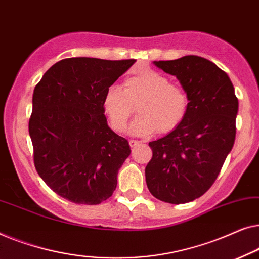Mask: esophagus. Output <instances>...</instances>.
<instances>
[{"label": "esophagus", "instance_id": "obj_1", "mask_svg": "<svg viewBox=\"0 0 259 259\" xmlns=\"http://www.w3.org/2000/svg\"><path fill=\"white\" fill-rule=\"evenodd\" d=\"M142 142L141 141H136V140H130L129 141V144H130V147L131 148H135V147H137L138 144H141Z\"/></svg>", "mask_w": 259, "mask_h": 259}]
</instances>
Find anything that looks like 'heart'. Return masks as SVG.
I'll list each match as a JSON object with an SVG mask.
<instances>
[{"instance_id": "b5f03b06", "label": "heart", "mask_w": 259, "mask_h": 259, "mask_svg": "<svg viewBox=\"0 0 259 259\" xmlns=\"http://www.w3.org/2000/svg\"><path fill=\"white\" fill-rule=\"evenodd\" d=\"M188 104L184 90L155 70L129 76L123 82V90L109 87L103 97V111L116 131L124 130L137 105L138 115L129 126V133L137 136L157 130L161 134L171 133L184 121Z\"/></svg>"}]
</instances>
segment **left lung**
Listing matches in <instances>:
<instances>
[{
	"label": "left lung",
	"mask_w": 259,
	"mask_h": 259,
	"mask_svg": "<svg viewBox=\"0 0 259 259\" xmlns=\"http://www.w3.org/2000/svg\"><path fill=\"white\" fill-rule=\"evenodd\" d=\"M154 64L176 76L189 104L176 129L149 143L145 181L159 201L188 203L209 190L234 147L238 100L227 72L206 58L188 55Z\"/></svg>",
	"instance_id": "left-lung-1"
}]
</instances>
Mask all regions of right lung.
<instances>
[{"label":"right lung","mask_w":259,"mask_h":259,"mask_svg":"<svg viewBox=\"0 0 259 259\" xmlns=\"http://www.w3.org/2000/svg\"><path fill=\"white\" fill-rule=\"evenodd\" d=\"M135 62L65 58L35 87L29 119L35 167L61 197L96 205L117 187L118 170L131 150L109 128L103 97Z\"/></svg>","instance_id":"1"}]
</instances>
